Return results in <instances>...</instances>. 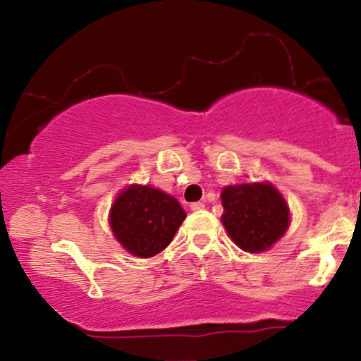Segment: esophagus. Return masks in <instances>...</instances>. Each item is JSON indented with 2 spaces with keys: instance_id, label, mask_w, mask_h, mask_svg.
Here are the masks:
<instances>
[{
  "instance_id": "obj_1",
  "label": "esophagus",
  "mask_w": 361,
  "mask_h": 361,
  "mask_svg": "<svg viewBox=\"0 0 361 361\" xmlns=\"http://www.w3.org/2000/svg\"><path fill=\"white\" fill-rule=\"evenodd\" d=\"M190 209H192L193 212H200V210L205 209V204H202V202H195V204L190 205Z\"/></svg>"
}]
</instances>
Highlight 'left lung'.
Masks as SVG:
<instances>
[{
	"instance_id": "obj_1",
	"label": "left lung",
	"mask_w": 361,
	"mask_h": 361,
	"mask_svg": "<svg viewBox=\"0 0 361 361\" xmlns=\"http://www.w3.org/2000/svg\"><path fill=\"white\" fill-rule=\"evenodd\" d=\"M222 197V224L227 234L247 252L271 247L287 233L290 210L271 183L226 186Z\"/></svg>"
}]
</instances>
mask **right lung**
<instances>
[{
	"label": "right lung",
	"mask_w": 361,
	"mask_h": 361,
	"mask_svg": "<svg viewBox=\"0 0 361 361\" xmlns=\"http://www.w3.org/2000/svg\"><path fill=\"white\" fill-rule=\"evenodd\" d=\"M185 217L175 197L147 185L122 190L109 215L115 239L139 258H151L163 251Z\"/></svg>",
	"instance_id": "1"
}]
</instances>
